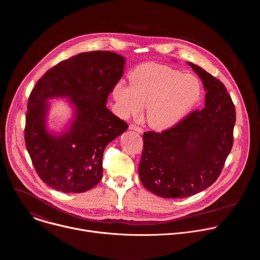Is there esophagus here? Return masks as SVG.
<instances>
[{
	"mask_svg": "<svg viewBox=\"0 0 260 260\" xmlns=\"http://www.w3.org/2000/svg\"><path fill=\"white\" fill-rule=\"evenodd\" d=\"M129 129H130V130H135V131H137V132L140 133V134L143 133V129H142L141 127L135 125V124H130V125H129Z\"/></svg>",
	"mask_w": 260,
	"mask_h": 260,
	"instance_id": "1",
	"label": "esophagus"
}]
</instances>
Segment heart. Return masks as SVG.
Returning a JSON list of instances; mask_svg holds the SVG:
<instances>
[{
  "label": "heart",
  "mask_w": 260,
  "mask_h": 260,
  "mask_svg": "<svg viewBox=\"0 0 260 260\" xmlns=\"http://www.w3.org/2000/svg\"><path fill=\"white\" fill-rule=\"evenodd\" d=\"M131 85L119 82L113 88L118 113L137 115L146 106V120L156 130H165L191 111L201 97L199 80L166 65L146 63L130 75Z\"/></svg>",
  "instance_id": "1"
}]
</instances>
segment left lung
Segmentation results:
<instances>
[{
    "label": "left lung",
    "instance_id": "obj_1",
    "mask_svg": "<svg viewBox=\"0 0 260 260\" xmlns=\"http://www.w3.org/2000/svg\"><path fill=\"white\" fill-rule=\"evenodd\" d=\"M188 65L207 91L205 107L161 133L143 134L140 180L163 198H185L212 185L233 145L236 114L224 84L201 67Z\"/></svg>",
    "mask_w": 260,
    "mask_h": 260
}]
</instances>
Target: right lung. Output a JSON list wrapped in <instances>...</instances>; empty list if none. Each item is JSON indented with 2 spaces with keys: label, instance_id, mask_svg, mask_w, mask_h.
Wrapping results in <instances>:
<instances>
[{
  "label": "right lung",
  "instance_id": "1",
  "mask_svg": "<svg viewBox=\"0 0 260 260\" xmlns=\"http://www.w3.org/2000/svg\"><path fill=\"white\" fill-rule=\"evenodd\" d=\"M124 64L125 59L113 52L81 53L39 79L28 100L25 142L39 177L47 185L81 193L102 179L104 150L128 129V124L106 107ZM55 95L70 96L76 107L71 130L59 138L44 129L45 100Z\"/></svg>",
  "mask_w": 260,
  "mask_h": 260
}]
</instances>
